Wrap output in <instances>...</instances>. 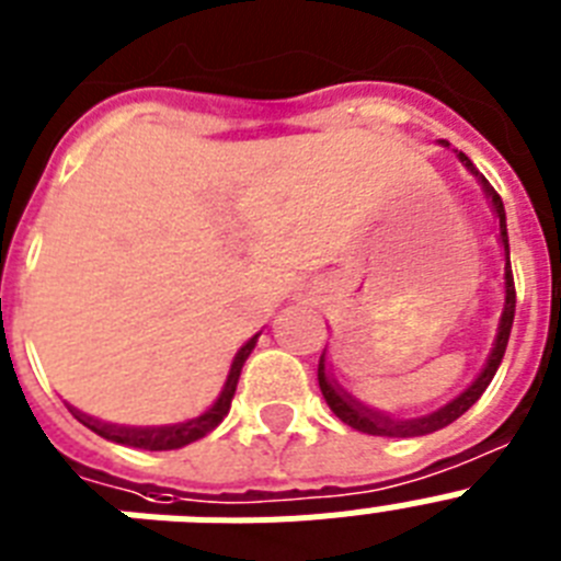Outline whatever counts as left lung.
Returning <instances> with one entry per match:
<instances>
[{
	"instance_id": "1",
	"label": "left lung",
	"mask_w": 561,
	"mask_h": 561,
	"mask_svg": "<svg viewBox=\"0 0 561 561\" xmlns=\"http://www.w3.org/2000/svg\"><path fill=\"white\" fill-rule=\"evenodd\" d=\"M460 163L480 180V186H483L485 197L491 199V206L496 211V220H500V240H503L505 248V305H503V316H500V328H496V339H494V347L489 353V362H485L483 373L477 375L471 387H466L457 398H451L446 407H440L437 412H428L423 417H412V421H398V417H389L383 412H375V409L364 407L362 401H355L353 396H347L333 378H328V369H324V355H321L319 362V387H321V396L328 401V407L333 409L335 417L344 421L347 426L358 428L364 435H378V437H417V435H428V432H437V428L449 426L455 423L457 417L466 412V409L474 407L480 401V396L485 392V387L491 383V378L496 375V367L503 362L505 347H508V335H511V324H514V310H516V290H514V274H511V253H508V228H505V208H503V199L500 194L494 192L489 180L483 174L477 172L474 163H471L466 154H457Z\"/></svg>"
}]
</instances>
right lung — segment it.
<instances>
[{
	"instance_id": "obj_1",
	"label": "right lung",
	"mask_w": 561,
	"mask_h": 561,
	"mask_svg": "<svg viewBox=\"0 0 561 561\" xmlns=\"http://www.w3.org/2000/svg\"><path fill=\"white\" fill-rule=\"evenodd\" d=\"M256 339L260 333L248 339L245 344L240 347V353L233 355L231 369H228V378H226V387H222L220 398L211 403V409H206L199 417H192V421H183V423H174V426H144V428H133V426H112V423H101V421H92L90 415L84 412H78V409H70L72 415L78 421L84 423L87 428H92L95 435L106 437L112 443H121V446H135V449H146V451H169V449H183L188 443L199 440V437H206L211 428H217L222 423V417L228 415V409H231L233 401V392H237V381H240V373H242V364L248 362V355L251 350L256 347Z\"/></svg>"
}]
</instances>
